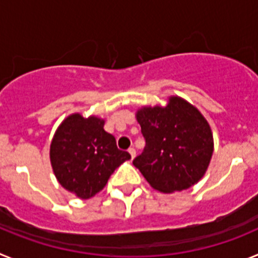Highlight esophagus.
I'll return each instance as SVG.
<instances>
[{"label": "esophagus", "mask_w": 258, "mask_h": 258, "mask_svg": "<svg viewBox=\"0 0 258 258\" xmlns=\"http://www.w3.org/2000/svg\"><path fill=\"white\" fill-rule=\"evenodd\" d=\"M127 152H129V154H131V157H132V159H134V157H136V150H134L133 147H131V149L127 150Z\"/></svg>", "instance_id": "1"}]
</instances>
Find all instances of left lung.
<instances>
[{"mask_svg": "<svg viewBox=\"0 0 258 258\" xmlns=\"http://www.w3.org/2000/svg\"><path fill=\"white\" fill-rule=\"evenodd\" d=\"M137 121L145 137L133 164L155 190L174 192L202 178L213 154V136L204 116L179 97L165 107H143Z\"/></svg>", "mask_w": 258, "mask_h": 258, "instance_id": "1", "label": "left lung"}]
</instances>
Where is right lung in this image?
Listing matches in <instances>:
<instances>
[{
	"label": "right lung",
	"mask_w": 258,
	"mask_h": 258,
	"mask_svg": "<svg viewBox=\"0 0 258 258\" xmlns=\"http://www.w3.org/2000/svg\"><path fill=\"white\" fill-rule=\"evenodd\" d=\"M103 126L102 118L74 113L59 125L50 145L56 179L80 199L94 197L116 168L131 159L129 152L117 149L115 137Z\"/></svg>",
	"instance_id": "obj_1"
}]
</instances>
